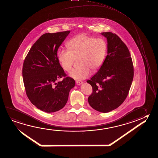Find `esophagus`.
Masks as SVG:
<instances>
[{
  "label": "esophagus",
  "mask_w": 158,
  "mask_h": 158,
  "mask_svg": "<svg viewBox=\"0 0 158 158\" xmlns=\"http://www.w3.org/2000/svg\"><path fill=\"white\" fill-rule=\"evenodd\" d=\"M83 83V81H76V84H77V85H80L81 84H82Z\"/></svg>",
  "instance_id": "obj_1"
}]
</instances>
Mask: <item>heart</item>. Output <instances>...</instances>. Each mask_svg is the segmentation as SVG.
<instances>
[{"mask_svg":"<svg viewBox=\"0 0 158 158\" xmlns=\"http://www.w3.org/2000/svg\"><path fill=\"white\" fill-rule=\"evenodd\" d=\"M69 49H60L58 59L62 68L70 72L73 65L79 59V67L73 70L70 77L76 80H83L89 77L91 70L97 72L102 66L107 53V44L101 38H95L86 34L74 37L68 43Z\"/></svg>","mask_w":158,"mask_h":158,"instance_id":"1","label":"heart"}]
</instances>
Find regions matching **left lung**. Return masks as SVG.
Segmentation results:
<instances>
[{"mask_svg":"<svg viewBox=\"0 0 158 158\" xmlns=\"http://www.w3.org/2000/svg\"><path fill=\"white\" fill-rule=\"evenodd\" d=\"M108 42V55L98 72L86 82L93 88L89 105L95 110L108 113L118 108L127 97L134 77L129 50L115 34L104 32Z\"/></svg>","mask_w":158,"mask_h":158,"instance_id":"1","label":"left lung"}]
</instances>
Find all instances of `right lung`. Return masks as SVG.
<instances>
[{"label": "right lung", "mask_w": 158, "mask_h": 158, "mask_svg": "<svg viewBox=\"0 0 158 158\" xmlns=\"http://www.w3.org/2000/svg\"><path fill=\"white\" fill-rule=\"evenodd\" d=\"M70 31L45 33L31 47L23 66L26 94L36 108L47 113L59 110L66 104L75 80L60 65L57 52ZM64 77L61 82L57 80Z\"/></svg>", "instance_id": "right-lung-1"}]
</instances>
